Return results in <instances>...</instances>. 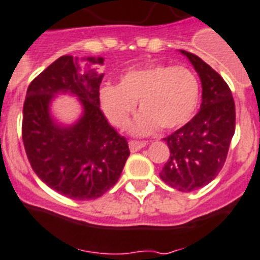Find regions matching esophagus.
<instances>
[{"instance_id": "1", "label": "esophagus", "mask_w": 260, "mask_h": 260, "mask_svg": "<svg viewBox=\"0 0 260 260\" xmlns=\"http://www.w3.org/2000/svg\"><path fill=\"white\" fill-rule=\"evenodd\" d=\"M145 146V142H139V141H130V142H128V147H130V151H132V153H135V151L143 149Z\"/></svg>"}]
</instances>
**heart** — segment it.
<instances>
[{"label":"heart","mask_w":260,"mask_h":260,"mask_svg":"<svg viewBox=\"0 0 260 260\" xmlns=\"http://www.w3.org/2000/svg\"><path fill=\"white\" fill-rule=\"evenodd\" d=\"M201 98V85L192 70L184 66L149 65L130 69L119 78L118 86L100 90V105L111 125L125 128L135 113L137 102L142 113L135 118L130 132L150 135L162 127L174 132L194 117Z\"/></svg>","instance_id":"1"}]
</instances>
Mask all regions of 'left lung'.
Here are the masks:
<instances>
[{
	"label": "left lung",
	"instance_id": "1",
	"mask_svg": "<svg viewBox=\"0 0 260 260\" xmlns=\"http://www.w3.org/2000/svg\"><path fill=\"white\" fill-rule=\"evenodd\" d=\"M202 82L201 110L183 127L165 138L170 156L160 179L179 191L209 184L222 170L235 133V104L224 79L198 55L181 50Z\"/></svg>",
	"mask_w": 260,
	"mask_h": 260
}]
</instances>
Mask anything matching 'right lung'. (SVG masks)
I'll return each instance as SVG.
<instances>
[{"mask_svg": "<svg viewBox=\"0 0 260 260\" xmlns=\"http://www.w3.org/2000/svg\"><path fill=\"white\" fill-rule=\"evenodd\" d=\"M62 55L31 81L23 104L22 139L30 166L41 181L76 201L100 198L118 182L130 151L126 138L111 127L100 109L104 74L90 66L102 57ZM58 93L79 98L83 114L73 125L50 113Z\"/></svg>", "mask_w": 260, "mask_h": 260, "instance_id": "right-lung-1", "label": "right lung"}]
</instances>
